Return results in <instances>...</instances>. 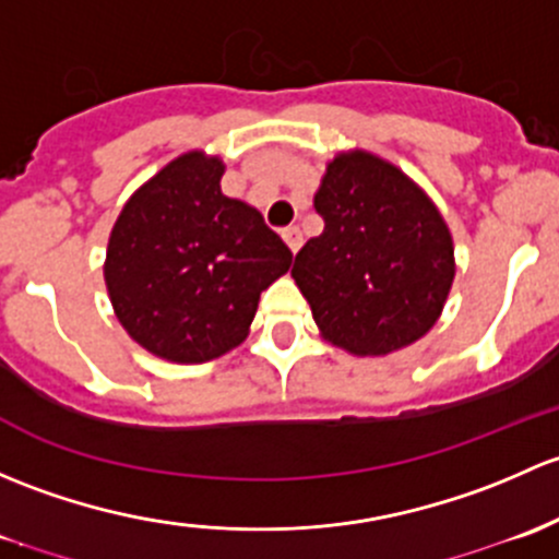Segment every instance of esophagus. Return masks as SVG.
<instances>
[{
    "instance_id": "esophagus-1",
    "label": "esophagus",
    "mask_w": 559,
    "mask_h": 559,
    "mask_svg": "<svg viewBox=\"0 0 559 559\" xmlns=\"http://www.w3.org/2000/svg\"><path fill=\"white\" fill-rule=\"evenodd\" d=\"M282 239H285V245L290 247V252H298V247H301V231H298V226H287L282 228Z\"/></svg>"
}]
</instances>
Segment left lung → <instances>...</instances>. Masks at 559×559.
Masks as SVG:
<instances>
[{
  "label": "left lung",
  "instance_id": "1",
  "mask_svg": "<svg viewBox=\"0 0 559 559\" xmlns=\"http://www.w3.org/2000/svg\"><path fill=\"white\" fill-rule=\"evenodd\" d=\"M314 210L325 228L301 247L290 274L320 336L358 358L423 338L444 312L457 269L433 199L382 155L353 147L328 160Z\"/></svg>",
  "mask_w": 559,
  "mask_h": 559
}]
</instances>
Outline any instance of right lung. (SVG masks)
Here are the masks:
<instances>
[{
    "instance_id": "right-lung-1",
    "label": "right lung",
    "mask_w": 559,
    "mask_h": 559,
    "mask_svg": "<svg viewBox=\"0 0 559 559\" xmlns=\"http://www.w3.org/2000/svg\"><path fill=\"white\" fill-rule=\"evenodd\" d=\"M221 155L188 151L142 182L107 241L115 318L169 364H206L250 333L261 293L293 252L247 201L221 191Z\"/></svg>"
}]
</instances>
